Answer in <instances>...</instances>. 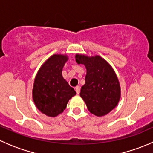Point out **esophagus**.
Instances as JSON below:
<instances>
[{"mask_svg":"<svg viewBox=\"0 0 153 153\" xmlns=\"http://www.w3.org/2000/svg\"><path fill=\"white\" fill-rule=\"evenodd\" d=\"M80 90H81V86H77L76 87H75V91H76V93L79 94L80 93Z\"/></svg>","mask_w":153,"mask_h":153,"instance_id":"esophagus-1","label":"esophagus"}]
</instances>
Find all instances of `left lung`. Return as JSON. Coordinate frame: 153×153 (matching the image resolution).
<instances>
[{"label":"left lung","mask_w":153,"mask_h":153,"mask_svg":"<svg viewBox=\"0 0 153 153\" xmlns=\"http://www.w3.org/2000/svg\"><path fill=\"white\" fill-rule=\"evenodd\" d=\"M76 62L84 64L86 69L85 84L80 95L87 109L96 116L109 113L120 99V86L116 75L109 64L100 56L76 55Z\"/></svg>","instance_id":"left-lung-1"}]
</instances>
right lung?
I'll use <instances>...</instances> for the list:
<instances>
[{"instance_id":"obj_1","label":"right lung","mask_w":153,"mask_h":153,"mask_svg":"<svg viewBox=\"0 0 153 153\" xmlns=\"http://www.w3.org/2000/svg\"><path fill=\"white\" fill-rule=\"evenodd\" d=\"M67 61L65 55H54L38 71L34 82L32 96L37 108L45 115L55 117L67 107L76 94L62 76V69Z\"/></svg>"}]
</instances>
